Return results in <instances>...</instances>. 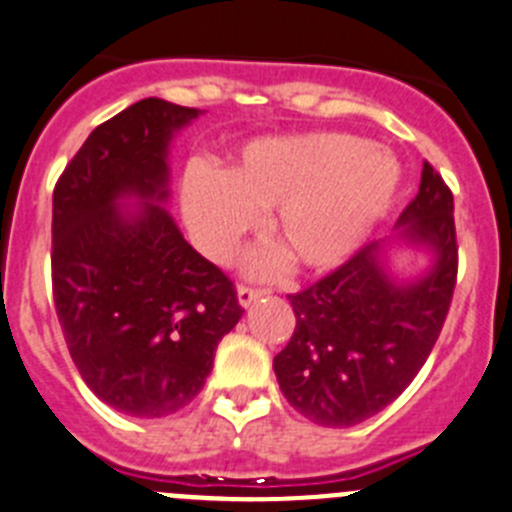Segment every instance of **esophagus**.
Masks as SVG:
<instances>
[{"mask_svg": "<svg viewBox=\"0 0 512 512\" xmlns=\"http://www.w3.org/2000/svg\"><path fill=\"white\" fill-rule=\"evenodd\" d=\"M264 294H266L264 289H248V286H238V291H236L238 304H241L243 309H248L251 304H256V301H259Z\"/></svg>", "mask_w": 512, "mask_h": 512, "instance_id": "1", "label": "esophagus"}]
</instances>
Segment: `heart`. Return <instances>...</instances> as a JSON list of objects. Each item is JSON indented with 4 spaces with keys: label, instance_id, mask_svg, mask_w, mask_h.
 Here are the masks:
<instances>
[{
    "label": "heart",
    "instance_id": "b5f03b06",
    "mask_svg": "<svg viewBox=\"0 0 512 512\" xmlns=\"http://www.w3.org/2000/svg\"><path fill=\"white\" fill-rule=\"evenodd\" d=\"M402 168L387 148L347 133L256 140L228 170L193 168L180 186V208L193 241L226 261L256 231L264 211L280 248L253 253L248 269L274 276L286 253L306 271L347 261L387 216Z\"/></svg>",
    "mask_w": 512,
    "mask_h": 512
}]
</instances>
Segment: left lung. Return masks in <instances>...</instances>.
<instances>
[{
  "label": "left lung",
  "instance_id": "left-lung-1",
  "mask_svg": "<svg viewBox=\"0 0 512 512\" xmlns=\"http://www.w3.org/2000/svg\"><path fill=\"white\" fill-rule=\"evenodd\" d=\"M399 247L428 259L420 275L393 269ZM457 276L452 193L430 163L394 233L289 301L291 342L274 357L279 387L321 427H352L410 387L435 347Z\"/></svg>",
  "mask_w": 512,
  "mask_h": 512
}]
</instances>
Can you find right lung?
<instances>
[{
  "instance_id": "add662e5",
  "label": "right lung",
  "mask_w": 512,
  "mask_h": 512,
  "mask_svg": "<svg viewBox=\"0 0 512 512\" xmlns=\"http://www.w3.org/2000/svg\"><path fill=\"white\" fill-rule=\"evenodd\" d=\"M201 115L145 97L97 125L52 196V289L72 362L130 417L175 415L241 319L233 284L183 238L170 143Z\"/></svg>"
}]
</instances>
